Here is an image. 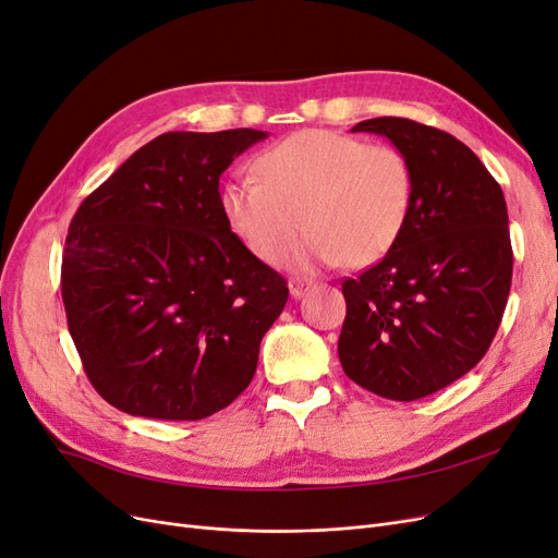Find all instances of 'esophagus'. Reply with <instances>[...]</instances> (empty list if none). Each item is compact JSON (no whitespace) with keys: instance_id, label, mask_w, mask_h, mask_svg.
Returning a JSON list of instances; mask_svg holds the SVG:
<instances>
[{"instance_id":"34e87169","label":"esophagus","mask_w":558,"mask_h":558,"mask_svg":"<svg viewBox=\"0 0 558 558\" xmlns=\"http://www.w3.org/2000/svg\"><path fill=\"white\" fill-rule=\"evenodd\" d=\"M289 289H291V295H293V298H302V295H305V293L312 289V281H307V279H293V281L289 283Z\"/></svg>"}]
</instances>
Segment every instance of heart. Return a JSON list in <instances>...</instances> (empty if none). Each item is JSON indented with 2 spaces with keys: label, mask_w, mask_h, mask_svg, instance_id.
I'll return each mask as SVG.
<instances>
[{
  "label": "heart",
  "mask_w": 558,
  "mask_h": 558,
  "mask_svg": "<svg viewBox=\"0 0 558 558\" xmlns=\"http://www.w3.org/2000/svg\"><path fill=\"white\" fill-rule=\"evenodd\" d=\"M257 179L223 185L230 228L263 263H279L302 226L295 251L305 269L379 263L408 228L414 167L400 148L332 130H302L256 158Z\"/></svg>",
  "instance_id": "obj_1"
}]
</instances>
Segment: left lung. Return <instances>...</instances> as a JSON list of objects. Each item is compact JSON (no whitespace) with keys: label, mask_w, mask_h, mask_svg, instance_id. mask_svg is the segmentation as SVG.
Instances as JSON below:
<instances>
[{"label":"left lung","mask_w":558,"mask_h":558,"mask_svg":"<svg viewBox=\"0 0 558 558\" xmlns=\"http://www.w3.org/2000/svg\"><path fill=\"white\" fill-rule=\"evenodd\" d=\"M414 167L408 228L386 256L342 281L337 342L351 381L381 398H426L475 367L508 305L512 244L498 181L472 150L410 118H369Z\"/></svg>","instance_id":"obj_1"}]
</instances>
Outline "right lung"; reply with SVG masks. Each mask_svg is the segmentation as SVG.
<instances>
[{
	"label": "right lung",
	"mask_w": 558,
	"mask_h": 558,
	"mask_svg": "<svg viewBox=\"0 0 558 558\" xmlns=\"http://www.w3.org/2000/svg\"><path fill=\"white\" fill-rule=\"evenodd\" d=\"M265 137L165 132L76 209L60 275L66 326L116 410L197 421L256 375L289 286L230 230L218 181Z\"/></svg>",
	"instance_id": "add662e5"
}]
</instances>
